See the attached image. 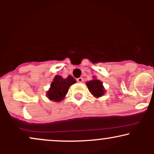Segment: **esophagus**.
Masks as SVG:
<instances>
[{
  "instance_id": "obj_1",
  "label": "esophagus",
  "mask_w": 154,
  "mask_h": 154,
  "mask_svg": "<svg viewBox=\"0 0 154 154\" xmlns=\"http://www.w3.org/2000/svg\"><path fill=\"white\" fill-rule=\"evenodd\" d=\"M77 81L78 82H83V79L82 77H79V78L77 79Z\"/></svg>"
}]
</instances>
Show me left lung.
I'll return each instance as SVG.
<instances>
[{"mask_svg":"<svg viewBox=\"0 0 154 154\" xmlns=\"http://www.w3.org/2000/svg\"><path fill=\"white\" fill-rule=\"evenodd\" d=\"M87 86L89 91L95 97H100L104 95V88L103 86V83L98 79H93L89 81L87 83Z\"/></svg>","mask_w":154,"mask_h":154,"instance_id":"1","label":"left lung"}]
</instances>
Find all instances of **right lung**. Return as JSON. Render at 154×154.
<instances>
[{
	"label": "right lung",
	"instance_id": "add662e5",
	"mask_svg": "<svg viewBox=\"0 0 154 154\" xmlns=\"http://www.w3.org/2000/svg\"><path fill=\"white\" fill-rule=\"evenodd\" d=\"M75 82V79L70 75L66 79H63L59 75L56 76L51 83L50 90L47 92V96L51 100L59 102L63 99L69 88Z\"/></svg>",
	"mask_w": 154,
	"mask_h": 154
}]
</instances>
